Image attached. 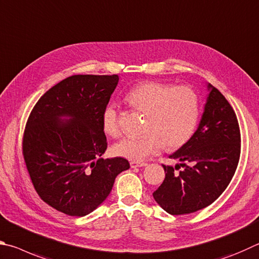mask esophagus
I'll return each mask as SVG.
<instances>
[{"instance_id": "1", "label": "esophagus", "mask_w": 259, "mask_h": 259, "mask_svg": "<svg viewBox=\"0 0 259 259\" xmlns=\"http://www.w3.org/2000/svg\"><path fill=\"white\" fill-rule=\"evenodd\" d=\"M147 165H148L147 162H140V161H132V162H131V167H132V168H137V167H144Z\"/></svg>"}]
</instances>
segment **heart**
<instances>
[{
  "instance_id": "b5f03b06",
  "label": "heart",
  "mask_w": 259,
  "mask_h": 259,
  "mask_svg": "<svg viewBox=\"0 0 259 259\" xmlns=\"http://www.w3.org/2000/svg\"><path fill=\"white\" fill-rule=\"evenodd\" d=\"M133 108L148 113L140 137H127L112 147L116 156L141 161L159 152L164 146L176 149L187 143L197 128L200 113L198 95L185 86L146 81L126 95ZM102 128L109 137L120 133L116 104L110 103L102 113Z\"/></svg>"
}]
</instances>
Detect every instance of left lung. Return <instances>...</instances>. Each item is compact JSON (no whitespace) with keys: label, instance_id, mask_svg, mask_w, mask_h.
<instances>
[{"label":"left lung","instance_id":"1","mask_svg":"<svg viewBox=\"0 0 259 259\" xmlns=\"http://www.w3.org/2000/svg\"><path fill=\"white\" fill-rule=\"evenodd\" d=\"M207 101L196 132L169 158L165 180L152 193L162 209L183 215L211 205L228 188L237 169L241 139L235 112L219 90L207 84ZM181 166L179 174L174 171Z\"/></svg>","mask_w":259,"mask_h":259}]
</instances>
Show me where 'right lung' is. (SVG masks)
<instances>
[{
    "mask_svg": "<svg viewBox=\"0 0 259 259\" xmlns=\"http://www.w3.org/2000/svg\"><path fill=\"white\" fill-rule=\"evenodd\" d=\"M117 75H74L45 92L27 120L22 153L36 192L54 209L85 216L110 193L125 158L103 159L102 113Z\"/></svg>",
    "mask_w": 259,
    "mask_h": 259,
    "instance_id": "add662e5",
    "label": "right lung"
}]
</instances>
